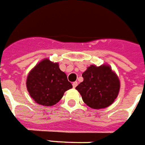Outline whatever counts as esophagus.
Segmentation results:
<instances>
[{
    "instance_id": "obj_1",
    "label": "esophagus",
    "mask_w": 145,
    "mask_h": 145,
    "mask_svg": "<svg viewBox=\"0 0 145 145\" xmlns=\"http://www.w3.org/2000/svg\"><path fill=\"white\" fill-rule=\"evenodd\" d=\"M72 85H73V88H75L76 86H77V82H74L72 83Z\"/></svg>"
}]
</instances>
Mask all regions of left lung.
Here are the masks:
<instances>
[{
  "instance_id": "left-lung-1",
  "label": "left lung",
  "mask_w": 145,
  "mask_h": 145,
  "mask_svg": "<svg viewBox=\"0 0 145 145\" xmlns=\"http://www.w3.org/2000/svg\"><path fill=\"white\" fill-rule=\"evenodd\" d=\"M82 77L83 82L76 89L88 106L101 109L114 102L119 93L120 80L109 65H90L83 73Z\"/></svg>"
}]
</instances>
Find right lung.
I'll return each mask as SVG.
<instances>
[{
    "instance_id": "add662e5",
    "label": "right lung",
    "mask_w": 145,
    "mask_h": 145,
    "mask_svg": "<svg viewBox=\"0 0 145 145\" xmlns=\"http://www.w3.org/2000/svg\"><path fill=\"white\" fill-rule=\"evenodd\" d=\"M31 98L40 105L51 106L62 99L64 93L72 88L67 76L60 71L58 63L44 59L29 73L26 82Z\"/></svg>"
}]
</instances>
